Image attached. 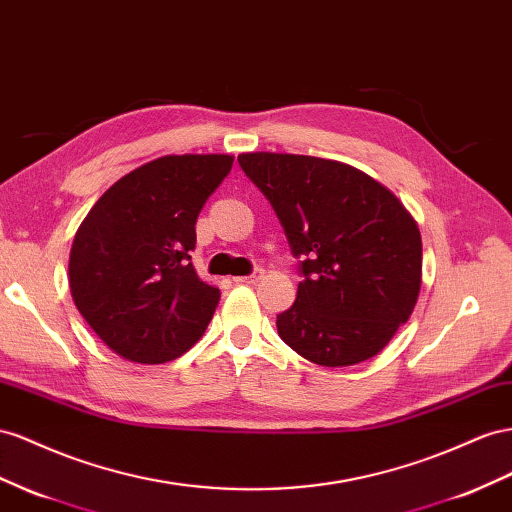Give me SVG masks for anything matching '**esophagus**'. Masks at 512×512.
Masks as SVG:
<instances>
[{
	"label": "esophagus",
	"instance_id": "obj_1",
	"mask_svg": "<svg viewBox=\"0 0 512 512\" xmlns=\"http://www.w3.org/2000/svg\"><path fill=\"white\" fill-rule=\"evenodd\" d=\"M260 280H262V269H256L250 275H239V278H234V282H237V284H256Z\"/></svg>",
	"mask_w": 512,
	"mask_h": 512
}]
</instances>
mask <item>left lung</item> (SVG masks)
<instances>
[{
    "label": "left lung",
    "instance_id": "left-lung-1",
    "mask_svg": "<svg viewBox=\"0 0 512 512\" xmlns=\"http://www.w3.org/2000/svg\"><path fill=\"white\" fill-rule=\"evenodd\" d=\"M301 258L297 299L278 334L310 362L338 368L375 357L409 321L422 284L416 219L353 165L284 153H243Z\"/></svg>",
    "mask_w": 512,
    "mask_h": 512
}]
</instances>
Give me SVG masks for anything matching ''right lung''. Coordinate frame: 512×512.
<instances>
[{
	"label": "right lung",
	"instance_id": "obj_1",
	"mask_svg": "<svg viewBox=\"0 0 512 512\" xmlns=\"http://www.w3.org/2000/svg\"><path fill=\"white\" fill-rule=\"evenodd\" d=\"M230 155H168L109 187L81 222L68 258L79 314L109 349L137 364L181 357L211 323L219 288L191 265L204 202Z\"/></svg>",
	"mask_w": 512,
	"mask_h": 512
}]
</instances>
